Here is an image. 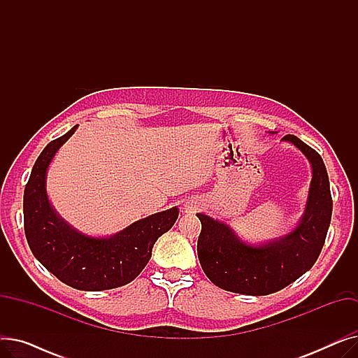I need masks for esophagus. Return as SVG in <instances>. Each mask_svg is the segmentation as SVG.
I'll list each match as a JSON object with an SVG mask.
<instances>
[{
  "instance_id": "34e87169",
  "label": "esophagus",
  "mask_w": 358,
  "mask_h": 358,
  "mask_svg": "<svg viewBox=\"0 0 358 358\" xmlns=\"http://www.w3.org/2000/svg\"><path fill=\"white\" fill-rule=\"evenodd\" d=\"M184 209H185V212L193 213V212H196L199 209V203H187L184 206Z\"/></svg>"
}]
</instances>
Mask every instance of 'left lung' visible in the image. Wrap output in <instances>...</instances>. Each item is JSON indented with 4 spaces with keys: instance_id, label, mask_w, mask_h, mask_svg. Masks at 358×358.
I'll list each match as a JSON object with an SVG mask.
<instances>
[{
    "instance_id": "1",
    "label": "left lung",
    "mask_w": 358,
    "mask_h": 358,
    "mask_svg": "<svg viewBox=\"0 0 358 358\" xmlns=\"http://www.w3.org/2000/svg\"><path fill=\"white\" fill-rule=\"evenodd\" d=\"M283 141L293 143L312 166L305 213L290 232L248 243L228 223L197 213L201 222L199 261L204 274L223 290L247 296L275 293L309 271L321 254L332 215L327 168L321 155L299 138L287 135Z\"/></svg>"
}]
</instances>
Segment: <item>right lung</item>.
<instances>
[{
  "label": "right lung",
  "mask_w": 358,
  "mask_h": 358,
  "mask_svg": "<svg viewBox=\"0 0 358 358\" xmlns=\"http://www.w3.org/2000/svg\"><path fill=\"white\" fill-rule=\"evenodd\" d=\"M52 141L36 159L24 189V232L33 255L62 283L85 292L124 286L135 280L152 255L157 239L173 228L178 208L136 220L110 236L87 235L62 219L46 193L48 168L75 134Z\"/></svg>",
  "instance_id": "obj_1"
}]
</instances>
